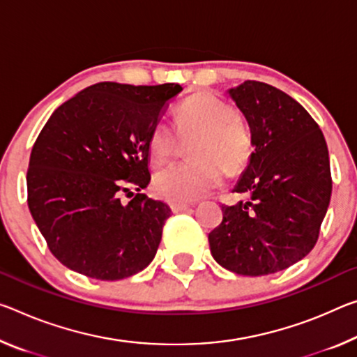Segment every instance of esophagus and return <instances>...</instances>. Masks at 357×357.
<instances>
[{
    "mask_svg": "<svg viewBox=\"0 0 357 357\" xmlns=\"http://www.w3.org/2000/svg\"><path fill=\"white\" fill-rule=\"evenodd\" d=\"M190 205L188 203H179V202H173L169 203V209H172L173 213H181V211H185V209H189Z\"/></svg>",
    "mask_w": 357,
    "mask_h": 357,
    "instance_id": "obj_1",
    "label": "esophagus"
}]
</instances>
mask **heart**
<instances>
[{"label":"heart","mask_w":357,"mask_h":357,"mask_svg":"<svg viewBox=\"0 0 357 357\" xmlns=\"http://www.w3.org/2000/svg\"><path fill=\"white\" fill-rule=\"evenodd\" d=\"M178 135L192 137L190 160L158 172L152 189L168 202H194L216 189L224 172L238 174L250 165L254 139L235 107L211 92L190 95L174 111ZM178 151V138L165 122H157L148 138V152L155 165L167 163Z\"/></svg>","instance_id":"1"}]
</instances>
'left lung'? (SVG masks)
Wrapping results in <instances>:
<instances>
[{
  "label": "left lung",
  "mask_w": 357,
  "mask_h": 357,
  "mask_svg": "<svg viewBox=\"0 0 357 357\" xmlns=\"http://www.w3.org/2000/svg\"><path fill=\"white\" fill-rule=\"evenodd\" d=\"M254 139V155L208 235L214 260L234 273L262 276L298 262L318 241L332 194L329 151L305 107L280 89L245 81L230 89Z\"/></svg>",
  "instance_id": "left-lung-1"
}]
</instances>
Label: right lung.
<instances>
[{"mask_svg": "<svg viewBox=\"0 0 357 357\" xmlns=\"http://www.w3.org/2000/svg\"><path fill=\"white\" fill-rule=\"evenodd\" d=\"M181 90L100 82L49 117L31 149L26 200L65 267L114 281L152 262L172 209L141 194L151 181L148 138Z\"/></svg>", "mask_w": 357, "mask_h": 357, "instance_id": "add662e5", "label": "right lung"}]
</instances>
